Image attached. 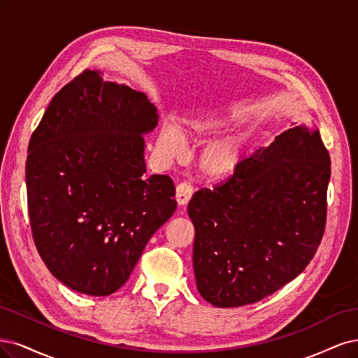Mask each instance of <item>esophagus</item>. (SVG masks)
Wrapping results in <instances>:
<instances>
[{"label": "esophagus", "instance_id": "1", "mask_svg": "<svg viewBox=\"0 0 358 358\" xmlns=\"http://www.w3.org/2000/svg\"><path fill=\"white\" fill-rule=\"evenodd\" d=\"M193 194V187L190 186L189 182H181L177 186V192H176V198L178 205H186Z\"/></svg>", "mask_w": 358, "mask_h": 358}]
</instances>
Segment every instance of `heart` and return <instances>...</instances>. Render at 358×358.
<instances>
[{"mask_svg":"<svg viewBox=\"0 0 358 358\" xmlns=\"http://www.w3.org/2000/svg\"><path fill=\"white\" fill-rule=\"evenodd\" d=\"M226 129V122L214 114H199L182 120L178 126V134L189 143H203L210 138L222 134ZM159 147L168 155L178 156L181 144L177 132L165 128L159 136ZM241 160V144L235 138H222L206 145L198 156V168L202 176L210 180H222L234 174Z\"/></svg>","mask_w":358,"mask_h":358,"instance_id":"heart-1","label":"heart"}]
</instances>
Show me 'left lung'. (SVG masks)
<instances>
[{"mask_svg": "<svg viewBox=\"0 0 358 358\" xmlns=\"http://www.w3.org/2000/svg\"><path fill=\"white\" fill-rule=\"evenodd\" d=\"M330 172L320 132L296 126L193 194V268L206 302L256 303L303 272L324 235Z\"/></svg>", "mask_w": 358, "mask_h": 358, "instance_id": "left-lung-1", "label": "left lung"}]
</instances>
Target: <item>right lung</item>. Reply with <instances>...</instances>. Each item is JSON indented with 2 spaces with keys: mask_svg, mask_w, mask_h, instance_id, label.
Returning a JSON list of instances; mask_svg holds the SVG:
<instances>
[{
  "mask_svg": "<svg viewBox=\"0 0 358 358\" xmlns=\"http://www.w3.org/2000/svg\"><path fill=\"white\" fill-rule=\"evenodd\" d=\"M85 70L53 96L27 159L32 238L55 278L108 296L177 208L168 176H145L157 110L143 92Z\"/></svg>",
  "mask_w": 358,
  "mask_h": 358,
  "instance_id": "add662e5",
  "label": "right lung"
}]
</instances>
